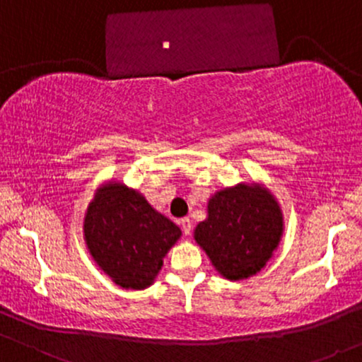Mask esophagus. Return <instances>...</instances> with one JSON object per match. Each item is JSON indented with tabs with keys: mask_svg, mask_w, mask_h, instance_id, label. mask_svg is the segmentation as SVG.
I'll return each instance as SVG.
<instances>
[{
	"mask_svg": "<svg viewBox=\"0 0 362 362\" xmlns=\"http://www.w3.org/2000/svg\"><path fill=\"white\" fill-rule=\"evenodd\" d=\"M180 226H182V231H184V235L189 236L190 233H192V221H190L189 218L180 219Z\"/></svg>",
	"mask_w": 362,
	"mask_h": 362,
	"instance_id": "1",
	"label": "esophagus"
}]
</instances>
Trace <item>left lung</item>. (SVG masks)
Here are the masks:
<instances>
[{
  "label": "left lung",
  "instance_id": "left-lung-1",
  "mask_svg": "<svg viewBox=\"0 0 362 362\" xmlns=\"http://www.w3.org/2000/svg\"><path fill=\"white\" fill-rule=\"evenodd\" d=\"M282 236V213L274 195L259 185L219 190L207 204V219L194 231L221 276L247 279L267 264Z\"/></svg>",
  "mask_w": 362,
  "mask_h": 362
}]
</instances>
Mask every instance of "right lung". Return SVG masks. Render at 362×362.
<instances>
[{"instance_id": "1", "label": "right lung", "mask_w": 362, "mask_h": 362, "mask_svg": "<svg viewBox=\"0 0 362 362\" xmlns=\"http://www.w3.org/2000/svg\"><path fill=\"white\" fill-rule=\"evenodd\" d=\"M83 230L95 262L126 289L148 288L182 235L175 223L122 184H107L97 190Z\"/></svg>"}]
</instances>
